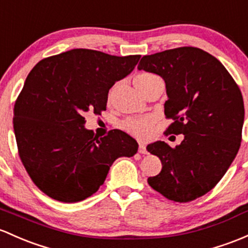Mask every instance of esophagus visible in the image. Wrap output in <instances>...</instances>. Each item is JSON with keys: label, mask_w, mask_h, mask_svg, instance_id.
<instances>
[{"label": "esophagus", "mask_w": 248, "mask_h": 248, "mask_svg": "<svg viewBox=\"0 0 248 248\" xmlns=\"http://www.w3.org/2000/svg\"><path fill=\"white\" fill-rule=\"evenodd\" d=\"M138 151H140V154H146L148 151H146V146L143 144V143H140V146H138Z\"/></svg>", "instance_id": "obj_1"}]
</instances>
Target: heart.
Listing matches in <instances>:
<instances>
[{
    "instance_id": "b5f03b06",
    "label": "heart",
    "mask_w": 248,
    "mask_h": 248,
    "mask_svg": "<svg viewBox=\"0 0 248 248\" xmlns=\"http://www.w3.org/2000/svg\"><path fill=\"white\" fill-rule=\"evenodd\" d=\"M156 81H162V79L159 78L158 76H156V74L149 73V72H143V73L137 74L134 79L135 86L137 87V90L140 93ZM113 90L114 89L111 90L110 93H108V99L112 98ZM153 124L154 119L151 118V117H137V118L127 119L124 123V129L126 130L129 134L136 136V137L146 138L150 135Z\"/></svg>"
}]
</instances>
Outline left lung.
I'll return each instance as SVG.
<instances>
[{"instance_id": "left-lung-1", "label": "left lung", "mask_w": 248, "mask_h": 248, "mask_svg": "<svg viewBox=\"0 0 248 248\" xmlns=\"http://www.w3.org/2000/svg\"><path fill=\"white\" fill-rule=\"evenodd\" d=\"M138 70L163 78L164 114L174 119L167 134L183 135L175 148L162 140L146 146L162 162L149 186L171 201H193L217 185L238 154L245 118L240 89L217 58L196 47L145 55Z\"/></svg>"}]
</instances>
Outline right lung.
Masks as SVG:
<instances>
[{
	"label": "right lung",
	"instance_id": "add662e5",
	"mask_svg": "<svg viewBox=\"0 0 248 248\" xmlns=\"http://www.w3.org/2000/svg\"><path fill=\"white\" fill-rule=\"evenodd\" d=\"M140 58L77 48L39 61L28 74L14 106L15 138L28 175L49 198L87 199L118 157L137 153V142L121 130L99 137L84 125L87 112L106 110L108 90Z\"/></svg>",
	"mask_w": 248,
	"mask_h": 248
}]
</instances>
